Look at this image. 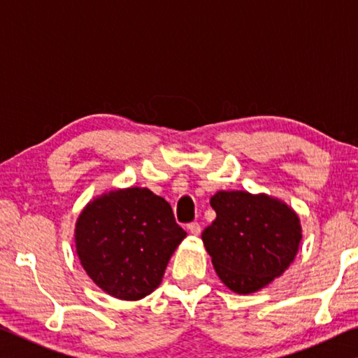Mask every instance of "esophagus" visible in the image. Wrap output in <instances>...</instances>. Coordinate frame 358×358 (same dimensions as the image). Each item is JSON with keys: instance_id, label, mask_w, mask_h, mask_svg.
Here are the masks:
<instances>
[{"instance_id": "obj_1", "label": "esophagus", "mask_w": 358, "mask_h": 358, "mask_svg": "<svg viewBox=\"0 0 358 358\" xmlns=\"http://www.w3.org/2000/svg\"><path fill=\"white\" fill-rule=\"evenodd\" d=\"M187 230H189V232L192 234V235H199L201 234V224L199 222H191V224H187Z\"/></svg>"}]
</instances>
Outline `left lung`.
<instances>
[{"label":"left lung","mask_w":358,"mask_h":358,"mask_svg":"<svg viewBox=\"0 0 358 358\" xmlns=\"http://www.w3.org/2000/svg\"><path fill=\"white\" fill-rule=\"evenodd\" d=\"M210 205L216 220L202 232V241L217 276L232 292H257L294 262L301 226L295 211L280 199L220 191Z\"/></svg>","instance_id":"left-lung-1"}]
</instances>
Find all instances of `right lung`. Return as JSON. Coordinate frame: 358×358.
Instances as JSON below:
<instances>
[{"instance_id":"add662e5","label":"right lung","mask_w":358,"mask_h":358,"mask_svg":"<svg viewBox=\"0 0 358 358\" xmlns=\"http://www.w3.org/2000/svg\"><path fill=\"white\" fill-rule=\"evenodd\" d=\"M74 237L77 256L96 286L115 299L141 300L159 286L186 232L169 202L136 186L88 202Z\"/></svg>"}]
</instances>
